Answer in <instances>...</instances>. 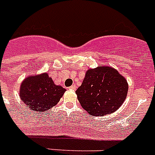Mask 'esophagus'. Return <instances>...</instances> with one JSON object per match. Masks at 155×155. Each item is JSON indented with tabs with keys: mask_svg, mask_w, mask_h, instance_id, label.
<instances>
[{
	"mask_svg": "<svg viewBox=\"0 0 155 155\" xmlns=\"http://www.w3.org/2000/svg\"><path fill=\"white\" fill-rule=\"evenodd\" d=\"M70 90H71V91H74V90H75V85H71V87H70Z\"/></svg>",
	"mask_w": 155,
	"mask_h": 155,
	"instance_id": "obj_1",
	"label": "esophagus"
}]
</instances>
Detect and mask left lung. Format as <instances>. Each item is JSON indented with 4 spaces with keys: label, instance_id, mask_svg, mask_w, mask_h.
<instances>
[{
    "label": "left lung",
    "instance_id": "left-lung-1",
    "mask_svg": "<svg viewBox=\"0 0 155 155\" xmlns=\"http://www.w3.org/2000/svg\"><path fill=\"white\" fill-rule=\"evenodd\" d=\"M129 90L127 80L111 66L88 69L75 94L85 111L93 116L112 114L122 105Z\"/></svg>",
    "mask_w": 155,
    "mask_h": 155
}]
</instances>
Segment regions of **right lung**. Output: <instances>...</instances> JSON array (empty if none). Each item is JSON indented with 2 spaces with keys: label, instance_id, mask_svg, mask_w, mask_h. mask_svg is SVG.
Wrapping results in <instances>:
<instances>
[{
  "label": "right lung",
  "instance_id": "right-lung-1",
  "mask_svg": "<svg viewBox=\"0 0 155 155\" xmlns=\"http://www.w3.org/2000/svg\"><path fill=\"white\" fill-rule=\"evenodd\" d=\"M65 91L61 85L54 84L47 73L31 74L21 82L20 97L26 107L36 113H44L56 105Z\"/></svg>",
  "mask_w": 155,
  "mask_h": 155
}]
</instances>
